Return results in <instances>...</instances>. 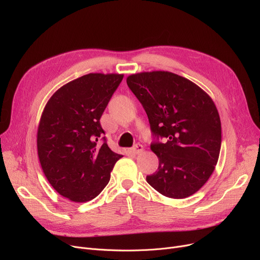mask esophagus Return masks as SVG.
I'll return each mask as SVG.
<instances>
[{"label":"esophagus","mask_w":260,"mask_h":260,"mask_svg":"<svg viewBox=\"0 0 260 260\" xmlns=\"http://www.w3.org/2000/svg\"><path fill=\"white\" fill-rule=\"evenodd\" d=\"M143 151V146L141 145V144H139V143H137V144H135L131 149H129V152L132 153V154H140L141 152Z\"/></svg>","instance_id":"34e87169"}]
</instances>
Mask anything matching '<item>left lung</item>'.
Returning a JSON list of instances; mask_svg holds the SVG:
<instances>
[{
  "label": "left lung",
  "mask_w": 260,
  "mask_h": 260,
  "mask_svg": "<svg viewBox=\"0 0 260 260\" xmlns=\"http://www.w3.org/2000/svg\"><path fill=\"white\" fill-rule=\"evenodd\" d=\"M126 83L147 115L151 148L159 159L147 183L169 198L195 194L220 153L221 123L213 100L192 81L169 72L132 75Z\"/></svg>",
  "instance_id": "8db88e82"
}]
</instances>
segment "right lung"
Here are the masks:
<instances>
[{"label":"right lung","instance_id":"obj_1","mask_svg":"<svg viewBox=\"0 0 260 260\" xmlns=\"http://www.w3.org/2000/svg\"><path fill=\"white\" fill-rule=\"evenodd\" d=\"M123 75L88 74L52 94L41 117L38 155L47 180L75 202L97 197L122 157L107 145L100 118Z\"/></svg>","mask_w":260,"mask_h":260}]
</instances>
